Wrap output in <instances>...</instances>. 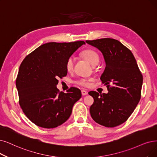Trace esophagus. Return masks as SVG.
<instances>
[{"label": "esophagus", "instance_id": "esophagus-1", "mask_svg": "<svg viewBox=\"0 0 157 157\" xmlns=\"http://www.w3.org/2000/svg\"><path fill=\"white\" fill-rule=\"evenodd\" d=\"M82 95H87V92L86 90H82Z\"/></svg>", "mask_w": 157, "mask_h": 157}]
</instances>
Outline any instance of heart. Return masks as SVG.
Masks as SVG:
<instances>
[{"instance_id": "obj_1", "label": "heart", "mask_w": 157, "mask_h": 157, "mask_svg": "<svg viewBox=\"0 0 157 157\" xmlns=\"http://www.w3.org/2000/svg\"><path fill=\"white\" fill-rule=\"evenodd\" d=\"M82 56L87 60L90 62V64L92 66H97L100 62V56L98 53L93 49H87L82 52ZM74 66V59L73 57H69L66 62V69L68 72H71L73 70ZM92 78H80L75 81L77 84L82 87H88L90 86V81Z\"/></svg>"}]
</instances>
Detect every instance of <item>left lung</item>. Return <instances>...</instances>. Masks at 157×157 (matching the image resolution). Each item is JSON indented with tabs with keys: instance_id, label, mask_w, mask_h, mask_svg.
<instances>
[{
	"instance_id": "8db88e82",
	"label": "left lung",
	"mask_w": 157,
	"mask_h": 157,
	"mask_svg": "<svg viewBox=\"0 0 157 157\" xmlns=\"http://www.w3.org/2000/svg\"><path fill=\"white\" fill-rule=\"evenodd\" d=\"M103 54L105 68L100 79L108 93L91 91L90 111L97 123L114 128L126 122L141 97L143 77L130 50L117 40L104 38L86 41Z\"/></svg>"
}]
</instances>
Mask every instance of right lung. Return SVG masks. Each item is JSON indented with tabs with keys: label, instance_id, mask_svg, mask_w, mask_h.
<instances>
[{
	"label": "right lung",
	"instance_id": "1",
	"mask_svg": "<svg viewBox=\"0 0 157 157\" xmlns=\"http://www.w3.org/2000/svg\"><path fill=\"white\" fill-rule=\"evenodd\" d=\"M84 41L44 44L24 58L19 67L16 86L24 113L36 126L54 128L70 118L81 91L71 87L67 93L57 88L66 77L67 59Z\"/></svg>",
	"mask_w": 157,
	"mask_h": 157
}]
</instances>
